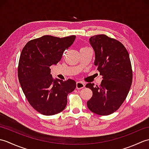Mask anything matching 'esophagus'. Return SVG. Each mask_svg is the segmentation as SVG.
<instances>
[{
	"label": "esophagus",
	"instance_id": "obj_1",
	"mask_svg": "<svg viewBox=\"0 0 149 149\" xmlns=\"http://www.w3.org/2000/svg\"><path fill=\"white\" fill-rule=\"evenodd\" d=\"M84 83L81 81H77L76 83V88L77 89H81V88H84Z\"/></svg>",
	"mask_w": 149,
	"mask_h": 149
}]
</instances>
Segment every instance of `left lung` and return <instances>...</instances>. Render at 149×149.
I'll use <instances>...</instances> for the list:
<instances>
[{
	"label": "left lung",
	"mask_w": 149,
	"mask_h": 149,
	"mask_svg": "<svg viewBox=\"0 0 149 149\" xmlns=\"http://www.w3.org/2000/svg\"><path fill=\"white\" fill-rule=\"evenodd\" d=\"M95 52L94 65L102 76L100 85L88 83L86 88L93 91L87 102L91 112L99 115H109L119 109L130 90L132 71L127 49L118 40L105 34L90 38Z\"/></svg>",
	"instance_id": "8db88e82"
}]
</instances>
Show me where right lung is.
Masks as SVG:
<instances>
[{"label":"right lung","mask_w":149,"mask_h":149,"mask_svg":"<svg viewBox=\"0 0 149 149\" xmlns=\"http://www.w3.org/2000/svg\"><path fill=\"white\" fill-rule=\"evenodd\" d=\"M75 39L74 35L61 38L46 35L29 41L22 50L19 83L31 106L42 115H54L64 110L67 95L76 88L74 80L54 79L50 69L61 59Z\"/></svg>","instance_id":"obj_1"}]
</instances>
